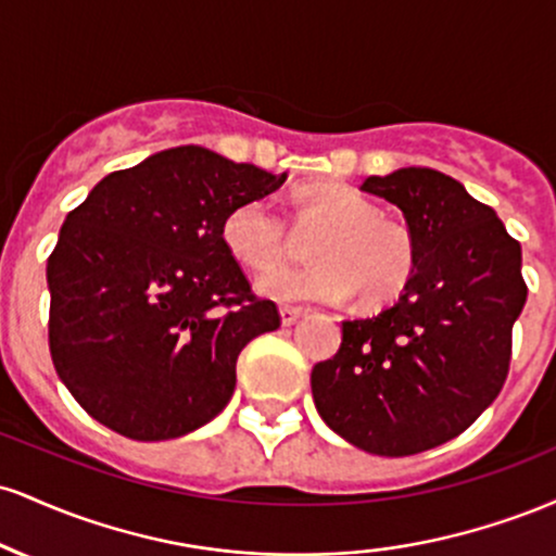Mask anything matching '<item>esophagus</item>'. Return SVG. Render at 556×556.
<instances>
[{
  "instance_id": "34e87169",
  "label": "esophagus",
  "mask_w": 556,
  "mask_h": 556,
  "mask_svg": "<svg viewBox=\"0 0 556 556\" xmlns=\"http://www.w3.org/2000/svg\"><path fill=\"white\" fill-rule=\"evenodd\" d=\"M305 314V308L303 305H282V308H279V316H282V324L285 327H290V324H295L300 316Z\"/></svg>"
}]
</instances>
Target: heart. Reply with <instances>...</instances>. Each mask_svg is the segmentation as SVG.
<instances>
[{
    "instance_id": "heart-1",
    "label": "heart",
    "mask_w": 556,
    "mask_h": 556,
    "mask_svg": "<svg viewBox=\"0 0 556 556\" xmlns=\"http://www.w3.org/2000/svg\"><path fill=\"white\" fill-rule=\"evenodd\" d=\"M290 201L292 231L317 235L309 249L315 264L305 270L278 265L294 241L269 201L235 203L222 222L229 256L245 269L264 271L258 292L274 300L316 303H344L358 292L363 305H384L402 295L418 261L416 235L405 222L381 214L379 203L366 193L334 180L300 185Z\"/></svg>"
}]
</instances>
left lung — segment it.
I'll use <instances>...</instances> for the list:
<instances>
[{"label":"left lung","mask_w":556,"mask_h":556,"mask_svg":"<svg viewBox=\"0 0 556 556\" xmlns=\"http://www.w3.org/2000/svg\"><path fill=\"white\" fill-rule=\"evenodd\" d=\"M416 235L405 292L371 318L342 321L334 358L316 363L318 416L358 450L405 457L460 437L496 400L526 305L520 242L450 175L405 167L368 177Z\"/></svg>","instance_id":"left-lung-1"}]
</instances>
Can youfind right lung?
<instances>
[{"instance_id": "1", "label": "right lung", "mask_w": 556, "mask_h": 556, "mask_svg": "<svg viewBox=\"0 0 556 556\" xmlns=\"http://www.w3.org/2000/svg\"><path fill=\"white\" fill-rule=\"evenodd\" d=\"M287 175L180 146L106 175L47 261L49 353L78 405L138 442L225 410L240 350L279 327L222 242L235 203Z\"/></svg>"}]
</instances>
